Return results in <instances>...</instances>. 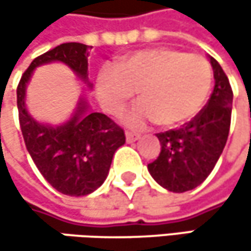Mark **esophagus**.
<instances>
[{"label":"esophagus","mask_w":251,"mask_h":251,"mask_svg":"<svg viewBox=\"0 0 251 251\" xmlns=\"http://www.w3.org/2000/svg\"><path fill=\"white\" fill-rule=\"evenodd\" d=\"M138 138H139V135L132 133V132H126V141H127V142H135Z\"/></svg>","instance_id":"1"}]
</instances>
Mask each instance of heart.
Segmentation results:
<instances>
[{"instance_id": "heart-1", "label": "heart", "mask_w": 251, "mask_h": 251, "mask_svg": "<svg viewBox=\"0 0 251 251\" xmlns=\"http://www.w3.org/2000/svg\"><path fill=\"white\" fill-rule=\"evenodd\" d=\"M212 87V71L205 58L155 48L133 52L118 67L107 65L97 76L96 93L100 106L118 115L139 94L122 121L129 127L157 122L176 127L193 119L205 106Z\"/></svg>"}]
</instances>
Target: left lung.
Listing matches in <instances>:
<instances>
[{"mask_svg":"<svg viewBox=\"0 0 251 251\" xmlns=\"http://www.w3.org/2000/svg\"><path fill=\"white\" fill-rule=\"evenodd\" d=\"M209 62L215 85L206 106L181 127L157 133L161 152L148 164L152 178L175 193L198 187L214 170L226 144L232 90L221 65L212 56Z\"/></svg>","mask_w":251,"mask_h":251,"instance_id":"left-lung-1","label":"left lung"}]
</instances>
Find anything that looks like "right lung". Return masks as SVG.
Returning <instances> with one entry per match:
<instances>
[{
  "label": "right lung",
  "mask_w": 251,
  "mask_h": 251,
  "mask_svg": "<svg viewBox=\"0 0 251 251\" xmlns=\"http://www.w3.org/2000/svg\"><path fill=\"white\" fill-rule=\"evenodd\" d=\"M90 46L70 42L36 58L17 87V107L25 148L48 183L68 196H85L106 180L113 155L125 144V132L103 113L91 112L84 94L79 96L71 118L59 125L36 121L27 110V85L36 68L61 62L88 88Z\"/></svg>",
  "instance_id": "1"
}]
</instances>
